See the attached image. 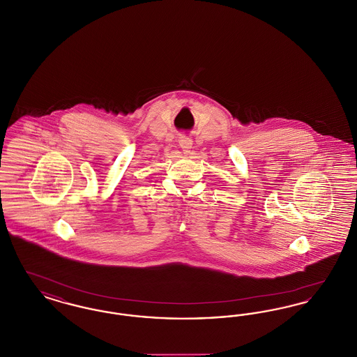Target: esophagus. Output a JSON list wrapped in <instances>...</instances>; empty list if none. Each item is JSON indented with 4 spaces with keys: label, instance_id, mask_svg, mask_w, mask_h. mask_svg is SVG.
<instances>
[{
    "label": "esophagus",
    "instance_id": "esophagus-1",
    "mask_svg": "<svg viewBox=\"0 0 357 357\" xmlns=\"http://www.w3.org/2000/svg\"><path fill=\"white\" fill-rule=\"evenodd\" d=\"M179 146L182 147L183 153L187 154V153H190V149L192 147V139H190V138H187V137H182V138L179 139Z\"/></svg>",
    "mask_w": 357,
    "mask_h": 357
}]
</instances>
